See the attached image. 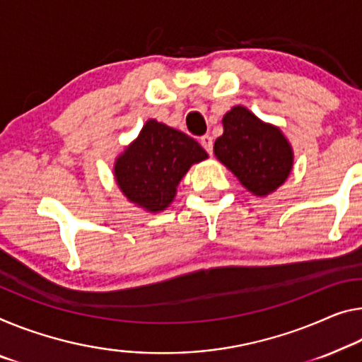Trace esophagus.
<instances>
[{"label":"esophagus","instance_id":"34e87169","mask_svg":"<svg viewBox=\"0 0 362 362\" xmlns=\"http://www.w3.org/2000/svg\"><path fill=\"white\" fill-rule=\"evenodd\" d=\"M200 146L205 148V152H207L209 155H212V152H214V139L210 137L209 134L202 136V137H200Z\"/></svg>","mask_w":362,"mask_h":362}]
</instances>
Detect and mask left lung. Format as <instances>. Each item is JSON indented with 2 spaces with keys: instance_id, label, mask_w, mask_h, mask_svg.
<instances>
[{
  "instance_id": "8db88e82",
  "label": "left lung",
  "mask_w": 362,
  "mask_h": 362,
  "mask_svg": "<svg viewBox=\"0 0 362 362\" xmlns=\"http://www.w3.org/2000/svg\"><path fill=\"white\" fill-rule=\"evenodd\" d=\"M223 136L215 141L216 158L255 196L281 186L293 166V152L278 127L265 124L244 107L223 118Z\"/></svg>"
}]
</instances>
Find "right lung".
Segmentation results:
<instances>
[{
    "instance_id": "1",
    "label": "right lung",
    "mask_w": 362,
    "mask_h": 362,
    "mask_svg": "<svg viewBox=\"0 0 362 362\" xmlns=\"http://www.w3.org/2000/svg\"><path fill=\"white\" fill-rule=\"evenodd\" d=\"M207 158L197 141L150 119L141 136L116 160V182L124 196L150 212L166 209L192 163Z\"/></svg>"
}]
</instances>
